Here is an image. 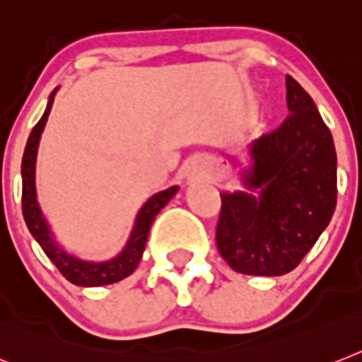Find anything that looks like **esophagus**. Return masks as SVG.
Instances as JSON below:
<instances>
[{
    "mask_svg": "<svg viewBox=\"0 0 362 362\" xmlns=\"http://www.w3.org/2000/svg\"><path fill=\"white\" fill-rule=\"evenodd\" d=\"M185 175H187L188 181H202V179L209 177V163L207 159H192L187 164V170H185Z\"/></svg>",
    "mask_w": 362,
    "mask_h": 362,
    "instance_id": "34e87169",
    "label": "esophagus"
}]
</instances>
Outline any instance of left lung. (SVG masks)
I'll use <instances>...</instances> for the list:
<instances>
[{
    "mask_svg": "<svg viewBox=\"0 0 362 362\" xmlns=\"http://www.w3.org/2000/svg\"><path fill=\"white\" fill-rule=\"evenodd\" d=\"M288 118L250 146L244 190L222 192L216 246L235 272L288 274L329 226L337 205V151L315 101L286 76Z\"/></svg>",
    "mask_w": 362,
    "mask_h": 362,
    "instance_id": "1",
    "label": "left lung"
}]
</instances>
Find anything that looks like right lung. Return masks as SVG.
<instances>
[{
	"instance_id": "1",
	"label": "right lung",
	"mask_w": 362,
	"mask_h": 362,
	"mask_svg": "<svg viewBox=\"0 0 362 362\" xmlns=\"http://www.w3.org/2000/svg\"><path fill=\"white\" fill-rule=\"evenodd\" d=\"M59 90L57 86L55 90L49 94L47 100L46 110L38 120V124L33 127L29 140H27L25 151H23L22 159V211H23V220L27 223V229L33 235V238L40 244L47 259L59 268L62 276L66 277L68 281L74 283L77 286H103V285H112L127 276H131L134 268L139 267L142 253H144L146 240H148L149 228L153 223L155 216L159 214L160 209L174 198L177 194L179 187L166 188L160 192L153 194L148 202L140 207L139 214L134 218V226L131 229V235L125 242L124 250L112 259L107 261H86L81 257L74 255V253L66 252V247L59 244L53 235L49 223H47L46 216L42 213L40 203L37 199V185H35V170H37V153H38V144H40L42 131L46 127L47 116L52 110L53 100Z\"/></svg>"
}]
</instances>
